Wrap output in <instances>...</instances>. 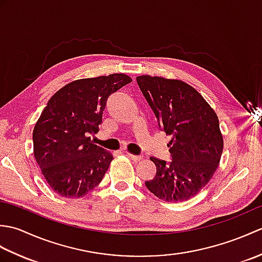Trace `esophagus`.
<instances>
[{
  "mask_svg": "<svg viewBox=\"0 0 262 262\" xmlns=\"http://www.w3.org/2000/svg\"><path fill=\"white\" fill-rule=\"evenodd\" d=\"M126 155L130 160H133V161H141L143 159L142 155H134V154H132V153H126Z\"/></svg>",
  "mask_w": 262,
  "mask_h": 262,
  "instance_id": "34e87169",
  "label": "esophagus"
}]
</instances>
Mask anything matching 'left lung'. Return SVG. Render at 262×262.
I'll use <instances>...</instances> for the list:
<instances>
[{"mask_svg": "<svg viewBox=\"0 0 262 262\" xmlns=\"http://www.w3.org/2000/svg\"><path fill=\"white\" fill-rule=\"evenodd\" d=\"M136 81L157 117L159 129L172 136L171 161L151 158L157 174L145 186L164 202L188 200L207 185L219 166L223 151L219 118L185 82L149 75L137 76Z\"/></svg>", "mask_w": 262, "mask_h": 262, "instance_id": "8db88e82", "label": "left lung"}]
</instances>
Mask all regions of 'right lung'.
Listing matches in <instances>:
<instances>
[{
    "mask_svg": "<svg viewBox=\"0 0 262 262\" xmlns=\"http://www.w3.org/2000/svg\"><path fill=\"white\" fill-rule=\"evenodd\" d=\"M132 82L111 74L69 83L49 100L33 128V154L43 177L62 197L80 198L96 188L113 155L91 141L110 94Z\"/></svg>",
    "mask_w": 262,
    "mask_h": 262,
    "instance_id": "obj_1",
    "label": "right lung"
}]
</instances>
